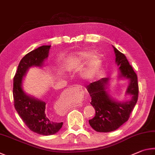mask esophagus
I'll use <instances>...</instances> for the list:
<instances>
[{
    "mask_svg": "<svg viewBox=\"0 0 155 155\" xmlns=\"http://www.w3.org/2000/svg\"><path fill=\"white\" fill-rule=\"evenodd\" d=\"M69 89H70V90H75L76 91H78V93H80V95L81 99L83 98V93H82V88L80 87V86L77 85V86H72V87H71Z\"/></svg>",
    "mask_w": 155,
    "mask_h": 155,
    "instance_id": "esophagus-1",
    "label": "esophagus"
}]
</instances>
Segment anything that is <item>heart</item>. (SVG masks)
I'll return each instance as SVG.
<instances>
[{
  "label": "heart",
  "mask_w": 155,
  "mask_h": 155,
  "mask_svg": "<svg viewBox=\"0 0 155 155\" xmlns=\"http://www.w3.org/2000/svg\"><path fill=\"white\" fill-rule=\"evenodd\" d=\"M97 64H98V61H97V59H94L93 61L92 62V64L89 69L86 71L85 74L86 76L88 78H91L94 74V72H95Z\"/></svg>",
  "instance_id": "b5f03b06"
}]
</instances>
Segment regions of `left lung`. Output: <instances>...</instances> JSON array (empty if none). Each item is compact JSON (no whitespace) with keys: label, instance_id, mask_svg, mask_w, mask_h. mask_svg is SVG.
Here are the masks:
<instances>
[{"label":"left lung","instance_id":"obj_1","mask_svg":"<svg viewBox=\"0 0 155 155\" xmlns=\"http://www.w3.org/2000/svg\"><path fill=\"white\" fill-rule=\"evenodd\" d=\"M116 62L120 68L121 76L130 80L127 93L133 95L131 101L118 103L111 99L105 91L108 78H104L86 86L91 97V104L95 109V116L89 124L97 132H110L118 129L129 120L131 112L137 104L139 93L137 76L124 54L114 47Z\"/></svg>","mask_w":155,"mask_h":155}]
</instances>
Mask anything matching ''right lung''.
I'll return each mask as SVG.
<instances>
[{
    "label": "right lung",
    "mask_w": 155,
    "mask_h": 155,
    "mask_svg": "<svg viewBox=\"0 0 155 155\" xmlns=\"http://www.w3.org/2000/svg\"><path fill=\"white\" fill-rule=\"evenodd\" d=\"M50 48V45H42L26 54L19 63L13 78L15 109L30 130L42 135L56 134L63 123L52 121L47 117L45 113V103L26 95L21 88V81L29 67L41 66L43 61L48 56Z\"/></svg>",
    "instance_id": "add662e5"
}]
</instances>
